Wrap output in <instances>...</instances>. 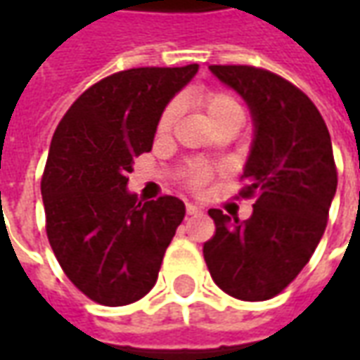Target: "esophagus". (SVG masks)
<instances>
[{"label": "esophagus", "instance_id": "obj_1", "mask_svg": "<svg viewBox=\"0 0 360 360\" xmlns=\"http://www.w3.org/2000/svg\"><path fill=\"white\" fill-rule=\"evenodd\" d=\"M185 208H187L188 216H196V214H202V208H200V206H196V204H193V202H187V206H185Z\"/></svg>", "mask_w": 360, "mask_h": 360}]
</instances>
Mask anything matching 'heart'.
Listing matches in <instances>:
<instances>
[{
	"instance_id": "heart-1",
	"label": "heart",
	"mask_w": 360,
	"mask_h": 360,
	"mask_svg": "<svg viewBox=\"0 0 360 360\" xmlns=\"http://www.w3.org/2000/svg\"><path fill=\"white\" fill-rule=\"evenodd\" d=\"M200 103H202L208 119L212 121V125H218L221 121H229V119L241 121L243 117L241 103H239V100L231 92H227V90H206L200 96ZM177 111H179L177 102H169L165 105L162 115L158 119V134H167L172 131L175 117H177ZM210 175L212 167L204 164H195L187 173V185L191 188H202L210 181Z\"/></svg>"
}]
</instances>
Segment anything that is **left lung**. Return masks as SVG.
Here are the masks:
<instances>
[{
  "mask_svg": "<svg viewBox=\"0 0 360 360\" xmlns=\"http://www.w3.org/2000/svg\"><path fill=\"white\" fill-rule=\"evenodd\" d=\"M249 103L255 141L241 198H257L239 221L208 210L216 233L204 260L216 285L241 301L279 295L307 266L324 235L338 187L330 133L318 108L283 77L252 65H210Z\"/></svg>",
  "mask_w": 360,
  "mask_h": 360,
  "instance_id": "1",
  "label": "left lung"
}]
</instances>
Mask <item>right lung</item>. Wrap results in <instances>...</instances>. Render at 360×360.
Listing matches in <instances>:
<instances>
[{"label":"right lung","instance_id":"right-lung-1","mask_svg":"<svg viewBox=\"0 0 360 360\" xmlns=\"http://www.w3.org/2000/svg\"><path fill=\"white\" fill-rule=\"evenodd\" d=\"M198 71L139 67L82 92L59 121L42 175L46 233L59 266L94 302L123 307L154 287L185 204L139 202L133 160L152 150L162 111Z\"/></svg>","mask_w":360,"mask_h":360}]
</instances>
